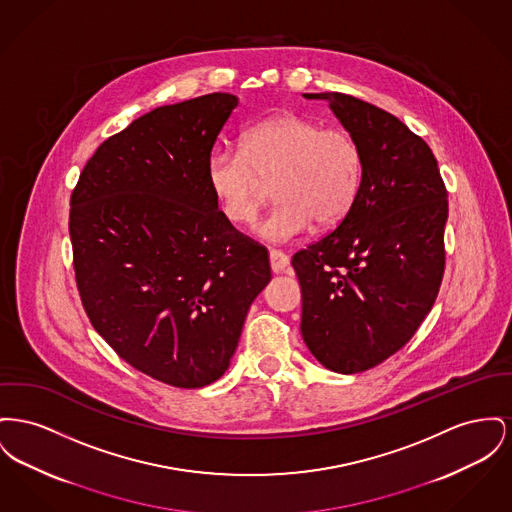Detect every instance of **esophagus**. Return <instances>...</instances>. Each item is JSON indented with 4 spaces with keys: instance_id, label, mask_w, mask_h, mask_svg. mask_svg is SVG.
<instances>
[{
    "instance_id": "obj_1",
    "label": "esophagus",
    "mask_w": 512,
    "mask_h": 512,
    "mask_svg": "<svg viewBox=\"0 0 512 512\" xmlns=\"http://www.w3.org/2000/svg\"><path fill=\"white\" fill-rule=\"evenodd\" d=\"M269 259H271L272 272H284L286 267H288V263H290L288 255L284 251H280V249H271Z\"/></svg>"
}]
</instances>
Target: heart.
<instances>
[{
  "instance_id": "obj_1",
  "label": "heart",
  "mask_w": 512,
  "mask_h": 512,
  "mask_svg": "<svg viewBox=\"0 0 512 512\" xmlns=\"http://www.w3.org/2000/svg\"><path fill=\"white\" fill-rule=\"evenodd\" d=\"M361 168L360 145L346 129L280 112L243 131L240 152L212 151L207 181L224 214L238 224L257 216L274 183L278 203L255 230L267 240L290 241L313 220L332 226L350 212Z\"/></svg>"
}]
</instances>
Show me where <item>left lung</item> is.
I'll use <instances>...</instances> for the list:
<instances>
[{
  "instance_id": "obj_1",
  "label": "left lung",
  "mask_w": 512,
  "mask_h": 512,
  "mask_svg": "<svg viewBox=\"0 0 512 512\" xmlns=\"http://www.w3.org/2000/svg\"><path fill=\"white\" fill-rule=\"evenodd\" d=\"M303 96L331 102L363 160L354 207L292 257L303 342L352 375L396 354L431 311L445 272L447 187L429 145L389 112L342 92Z\"/></svg>"
}]
</instances>
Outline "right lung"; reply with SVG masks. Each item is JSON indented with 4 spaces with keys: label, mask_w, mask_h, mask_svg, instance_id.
Returning a JSON list of instances; mask_svg holds the SVG:
<instances>
[{
    "label": "right lung",
    "mask_w": 512,
    "mask_h": 512,
    "mask_svg": "<svg viewBox=\"0 0 512 512\" xmlns=\"http://www.w3.org/2000/svg\"><path fill=\"white\" fill-rule=\"evenodd\" d=\"M238 96L160 106L108 137L71 193L77 290L92 327L152 379L201 389L224 375L269 251L232 226L207 160Z\"/></svg>",
    "instance_id": "obj_1"
}]
</instances>
